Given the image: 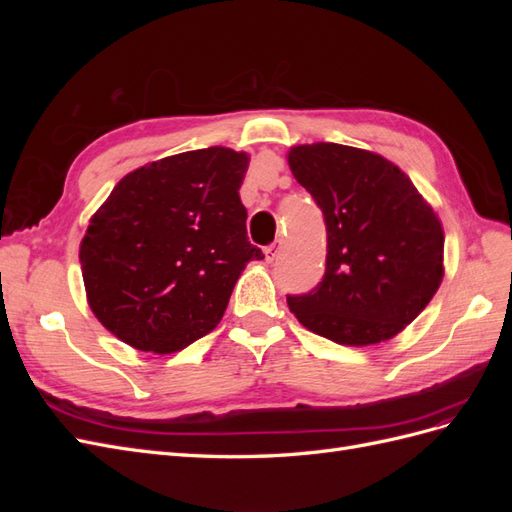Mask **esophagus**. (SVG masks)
I'll return each mask as SVG.
<instances>
[{"instance_id": "obj_1", "label": "esophagus", "mask_w": 512, "mask_h": 512, "mask_svg": "<svg viewBox=\"0 0 512 512\" xmlns=\"http://www.w3.org/2000/svg\"><path fill=\"white\" fill-rule=\"evenodd\" d=\"M282 239H277L275 243H271L267 250H265V256H267V262H273L277 256H280V252H282Z\"/></svg>"}]
</instances>
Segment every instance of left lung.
<instances>
[{
    "label": "left lung",
    "instance_id": "left-lung-1",
    "mask_svg": "<svg viewBox=\"0 0 512 512\" xmlns=\"http://www.w3.org/2000/svg\"><path fill=\"white\" fill-rule=\"evenodd\" d=\"M294 179L327 226V269L305 294H288L305 329L335 344L391 339L423 312L442 282L438 215L378 153L337 143L292 147Z\"/></svg>",
    "mask_w": 512,
    "mask_h": 512
}]
</instances>
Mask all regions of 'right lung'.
Returning a JSON list of instances; mask_svg holds the SVG:
<instances>
[{"label": "right lung", "instance_id": "add662e5", "mask_svg": "<svg viewBox=\"0 0 512 512\" xmlns=\"http://www.w3.org/2000/svg\"><path fill=\"white\" fill-rule=\"evenodd\" d=\"M247 153L185 151L136 168L81 241L91 312L136 350L170 354L215 329L250 260L239 188Z\"/></svg>", "mask_w": 512, "mask_h": 512}]
</instances>
